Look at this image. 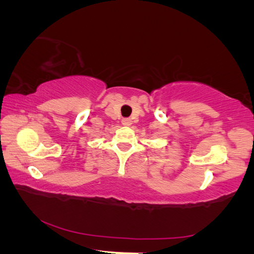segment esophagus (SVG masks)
I'll return each instance as SVG.
<instances>
[{"label": "esophagus", "instance_id": "esophagus-1", "mask_svg": "<svg viewBox=\"0 0 254 254\" xmlns=\"http://www.w3.org/2000/svg\"><path fill=\"white\" fill-rule=\"evenodd\" d=\"M122 124H123V126L124 127H130L131 126V124H132V120L131 119H123L122 120Z\"/></svg>", "mask_w": 254, "mask_h": 254}]
</instances>
